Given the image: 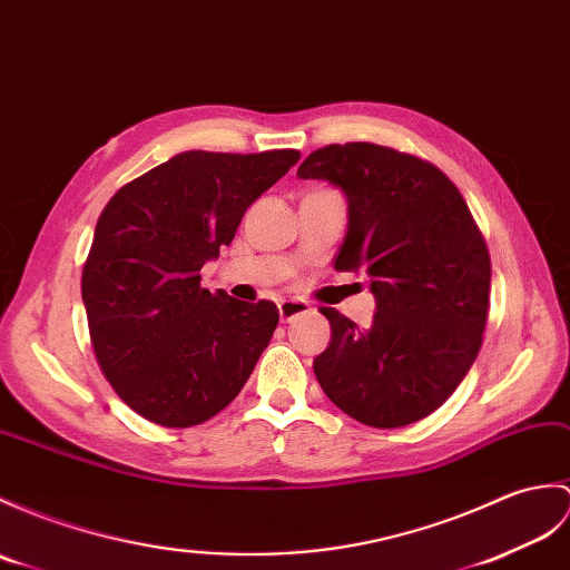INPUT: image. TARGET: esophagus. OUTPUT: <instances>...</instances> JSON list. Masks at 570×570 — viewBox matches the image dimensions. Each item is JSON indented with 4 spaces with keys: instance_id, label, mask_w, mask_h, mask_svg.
<instances>
[{
    "instance_id": "1",
    "label": "esophagus",
    "mask_w": 570,
    "mask_h": 570,
    "mask_svg": "<svg viewBox=\"0 0 570 570\" xmlns=\"http://www.w3.org/2000/svg\"><path fill=\"white\" fill-rule=\"evenodd\" d=\"M311 311V306L306 301H298V298H286V301H282L279 303V317L282 321H294V317H298V315H303V313H308Z\"/></svg>"
}]
</instances>
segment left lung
<instances>
[{"instance_id":"obj_1","label":"left lung","mask_w":570,"mask_h":570,"mask_svg":"<svg viewBox=\"0 0 570 570\" xmlns=\"http://www.w3.org/2000/svg\"><path fill=\"white\" fill-rule=\"evenodd\" d=\"M347 198L340 272H362L374 323L321 308L333 340L313 372L342 413L403 428L434 413L479 356L491 298V255L444 171L374 142L325 145L298 167Z\"/></svg>"}]
</instances>
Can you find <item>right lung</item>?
<instances>
[{
    "label": "right lung",
    "mask_w": 570,
    "mask_h": 570,
    "mask_svg": "<svg viewBox=\"0 0 570 570\" xmlns=\"http://www.w3.org/2000/svg\"><path fill=\"white\" fill-rule=\"evenodd\" d=\"M298 157L187 150L128 181L101 210L82 272L91 347L118 399L145 420L202 425L253 374L279 311L210 294L198 272Z\"/></svg>",
    "instance_id": "add662e5"
}]
</instances>
